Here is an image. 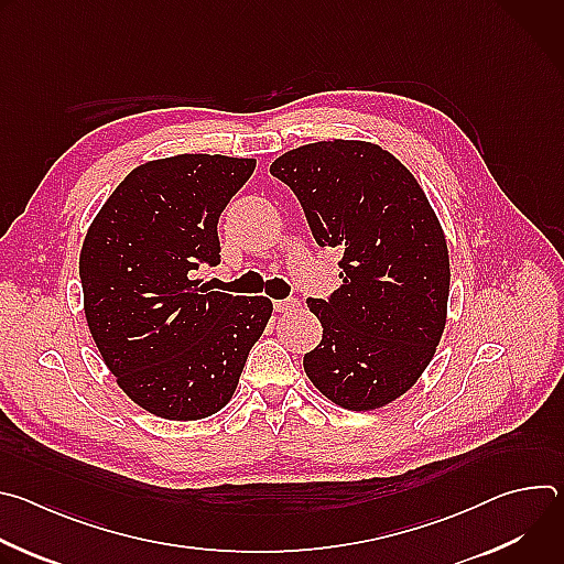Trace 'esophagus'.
I'll return each mask as SVG.
<instances>
[{
    "label": "esophagus",
    "instance_id": "34e87169",
    "mask_svg": "<svg viewBox=\"0 0 564 564\" xmlns=\"http://www.w3.org/2000/svg\"><path fill=\"white\" fill-rule=\"evenodd\" d=\"M299 305H301V303H299L296 299H292V296H290V299L274 301V310H276V312H294Z\"/></svg>",
    "mask_w": 564,
    "mask_h": 564
}]
</instances>
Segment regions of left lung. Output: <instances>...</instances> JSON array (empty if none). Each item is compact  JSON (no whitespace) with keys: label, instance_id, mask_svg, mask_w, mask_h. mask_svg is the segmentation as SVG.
Here are the masks:
<instances>
[{"label":"left lung","instance_id":"left-lung-1","mask_svg":"<svg viewBox=\"0 0 564 564\" xmlns=\"http://www.w3.org/2000/svg\"><path fill=\"white\" fill-rule=\"evenodd\" d=\"M270 174L296 194L316 243L344 252L341 288L307 299L324 337L305 375L341 409H381L415 386L446 326L442 225L415 176L372 142L303 144Z\"/></svg>","mask_w":564,"mask_h":564}]
</instances>
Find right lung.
I'll return each mask as SVG.
<instances>
[{
  "label": "right lung",
  "instance_id": "add662e5",
  "mask_svg": "<svg viewBox=\"0 0 564 564\" xmlns=\"http://www.w3.org/2000/svg\"><path fill=\"white\" fill-rule=\"evenodd\" d=\"M254 158L181 153L135 167L94 218L83 252L85 314L107 368L151 415L192 422L231 399L272 316L265 296L198 285L218 265V218Z\"/></svg>",
  "mask_w": 564,
  "mask_h": 564
}]
</instances>
